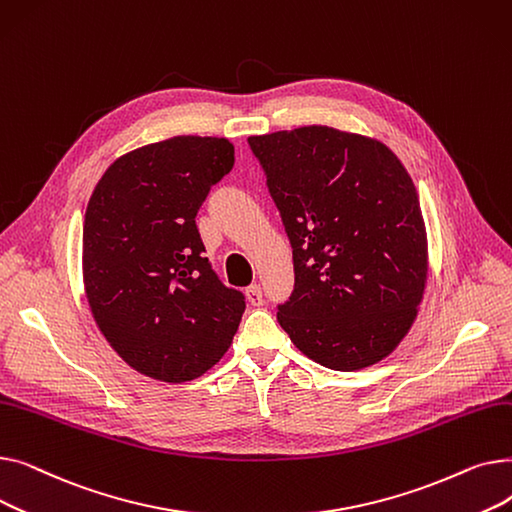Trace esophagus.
<instances>
[{
	"label": "esophagus",
	"instance_id": "obj_1",
	"mask_svg": "<svg viewBox=\"0 0 512 512\" xmlns=\"http://www.w3.org/2000/svg\"><path fill=\"white\" fill-rule=\"evenodd\" d=\"M245 294H247V301H249L251 305L259 307V305L263 303V294H261V286H259V284H251V286L245 290Z\"/></svg>",
	"mask_w": 512,
	"mask_h": 512
}]
</instances>
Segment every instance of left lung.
<instances>
[{
    "mask_svg": "<svg viewBox=\"0 0 512 512\" xmlns=\"http://www.w3.org/2000/svg\"><path fill=\"white\" fill-rule=\"evenodd\" d=\"M292 247L278 321L315 363L355 371L405 338L427 280L415 184L380 141L330 126L249 137Z\"/></svg>",
    "mask_w": 512,
    "mask_h": 512,
    "instance_id": "8db88e82",
    "label": "left lung"
}]
</instances>
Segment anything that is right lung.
<instances>
[{
    "mask_svg": "<svg viewBox=\"0 0 512 512\" xmlns=\"http://www.w3.org/2000/svg\"><path fill=\"white\" fill-rule=\"evenodd\" d=\"M234 166L218 137H174L105 170L89 199L83 274L93 317L139 373L188 382L218 363L245 313L205 257L197 213Z\"/></svg>",
    "mask_w": 512,
    "mask_h": 512,
    "instance_id": "right-lung-1",
    "label": "right lung"
}]
</instances>
